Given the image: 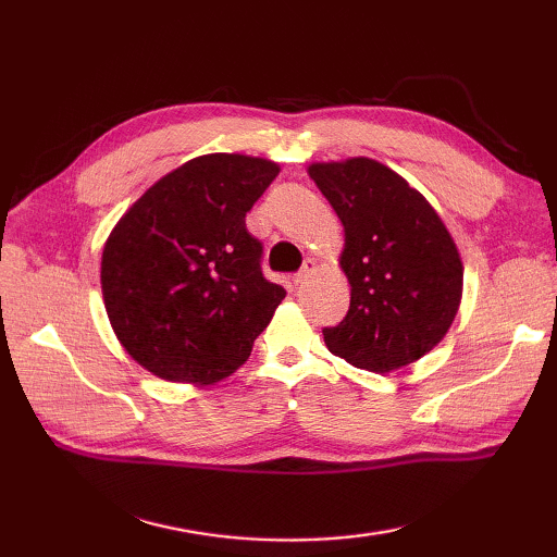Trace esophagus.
Returning a JSON list of instances; mask_svg holds the SVG:
<instances>
[{"instance_id":"1","label":"esophagus","mask_w":557,"mask_h":557,"mask_svg":"<svg viewBox=\"0 0 557 557\" xmlns=\"http://www.w3.org/2000/svg\"><path fill=\"white\" fill-rule=\"evenodd\" d=\"M315 268H318L315 258H306V260H304V265H301V270L297 272V275H294V282H297V285H304V282L313 275Z\"/></svg>"}]
</instances>
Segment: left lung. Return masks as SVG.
Wrapping results in <instances>:
<instances>
[{
	"instance_id": "left-lung-1",
	"label": "left lung",
	"mask_w": 557,
	"mask_h": 557,
	"mask_svg": "<svg viewBox=\"0 0 557 557\" xmlns=\"http://www.w3.org/2000/svg\"><path fill=\"white\" fill-rule=\"evenodd\" d=\"M309 176L345 227L339 265L351 287L345 321L325 327L335 357L389 373L421 359L453 325L461 258L417 188L371 158L315 162Z\"/></svg>"
}]
</instances>
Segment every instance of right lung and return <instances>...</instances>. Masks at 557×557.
Returning a JSON list of instances; mask_svg holds the SVG:
<instances>
[{
    "mask_svg": "<svg viewBox=\"0 0 557 557\" xmlns=\"http://www.w3.org/2000/svg\"><path fill=\"white\" fill-rule=\"evenodd\" d=\"M280 174L263 158L212 152L164 174L116 222L102 297L116 339L172 383L210 385L251 357L285 299L260 270L246 212Z\"/></svg>",
    "mask_w": 557,
    "mask_h": 557,
    "instance_id": "add662e5",
    "label": "right lung"
}]
</instances>
